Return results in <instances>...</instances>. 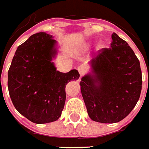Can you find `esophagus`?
I'll use <instances>...</instances> for the list:
<instances>
[{
  "label": "esophagus",
  "mask_w": 149,
  "mask_h": 149,
  "mask_svg": "<svg viewBox=\"0 0 149 149\" xmlns=\"http://www.w3.org/2000/svg\"><path fill=\"white\" fill-rule=\"evenodd\" d=\"M78 71L79 73L80 76H83V75H84V74H86V71H87V68H86L85 66L81 65V66H79L78 67Z\"/></svg>",
  "instance_id": "34e87169"
}]
</instances>
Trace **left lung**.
Here are the masks:
<instances>
[{
    "label": "left lung",
    "instance_id": "obj_1",
    "mask_svg": "<svg viewBox=\"0 0 149 149\" xmlns=\"http://www.w3.org/2000/svg\"><path fill=\"white\" fill-rule=\"evenodd\" d=\"M110 48L91 60V74L82 78L81 92L89 117L103 123L120 122L132 111L142 88L140 61L124 40L111 35Z\"/></svg>",
    "mask_w": 149,
    "mask_h": 149
}]
</instances>
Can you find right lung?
I'll return each instance as SVG.
<instances>
[{"mask_svg":"<svg viewBox=\"0 0 149 149\" xmlns=\"http://www.w3.org/2000/svg\"><path fill=\"white\" fill-rule=\"evenodd\" d=\"M52 35L40 32L17 47L8 71V88L13 106L23 116L38 124L58 120L66 101L65 87L79 78L77 70H57Z\"/></svg>","mask_w":149,"mask_h":149,"instance_id":"right-lung-1","label":"right lung"}]
</instances>
